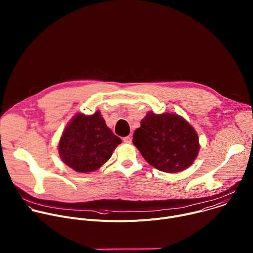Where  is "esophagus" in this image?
Wrapping results in <instances>:
<instances>
[{
	"instance_id": "1",
	"label": "esophagus",
	"mask_w": 253,
	"mask_h": 253,
	"mask_svg": "<svg viewBox=\"0 0 253 253\" xmlns=\"http://www.w3.org/2000/svg\"><path fill=\"white\" fill-rule=\"evenodd\" d=\"M123 141H124L125 143H131V142H132V138H131V136H127V137H124V138H123Z\"/></svg>"
}]
</instances>
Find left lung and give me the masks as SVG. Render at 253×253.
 Returning <instances> with one entry per match:
<instances>
[{
	"instance_id": "1",
	"label": "left lung",
	"mask_w": 253,
	"mask_h": 253,
	"mask_svg": "<svg viewBox=\"0 0 253 253\" xmlns=\"http://www.w3.org/2000/svg\"><path fill=\"white\" fill-rule=\"evenodd\" d=\"M133 144L150 165L167 173L186 169L199 152L195 130L171 113H147L133 134Z\"/></svg>"
}]
</instances>
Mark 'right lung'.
<instances>
[{"label":"right lung","mask_w":253,"mask_h":253,"mask_svg":"<svg viewBox=\"0 0 253 253\" xmlns=\"http://www.w3.org/2000/svg\"><path fill=\"white\" fill-rule=\"evenodd\" d=\"M120 143L121 139L107 127L100 112L91 116L78 114L68 124L60 139L59 154L72 169L88 173L109 160Z\"/></svg>","instance_id":"obj_1"}]
</instances>
